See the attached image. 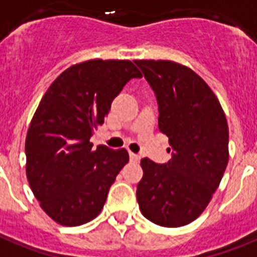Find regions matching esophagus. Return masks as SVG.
Returning a JSON list of instances; mask_svg holds the SVG:
<instances>
[{"mask_svg": "<svg viewBox=\"0 0 257 257\" xmlns=\"http://www.w3.org/2000/svg\"><path fill=\"white\" fill-rule=\"evenodd\" d=\"M130 160H131V162L138 163L139 160H141V156H139V155H137V154H134V152H130Z\"/></svg>", "mask_w": 257, "mask_h": 257, "instance_id": "esophagus-1", "label": "esophagus"}]
</instances>
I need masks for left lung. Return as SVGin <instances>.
Wrapping results in <instances>:
<instances>
[{
  "instance_id": "1",
  "label": "left lung",
  "mask_w": 257,
  "mask_h": 257,
  "mask_svg": "<svg viewBox=\"0 0 257 257\" xmlns=\"http://www.w3.org/2000/svg\"><path fill=\"white\" fill-rule=\"evenodd\" d=\"M158 101L159 130L169 138L165 164L142 159L137 200L144 217L181 227L200 217L228 163V126L219 101L196 72L169 60H135Z\"/></svg>"
}]
</instances>
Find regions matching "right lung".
I'll return each mask as SVG.
<instances>
[{"label": "right lung", "mask_w": 257, "mask_h": 257, "mask_svg": "<svg viewBox=\"0 0 257 257\" xmlns=\"http://www.w3.org/2000/svg\"><path fill=\"white\" fill-rule=\"evenodd\" d=\"M141 77L128 60H89L65 69L44 93L27 131L26 175L57 223L80 226L101 213L128 154L106 146L93 151L90 138L123 86Z\"/></svg>", "instance_id": "obj_1"}]
</instances>
